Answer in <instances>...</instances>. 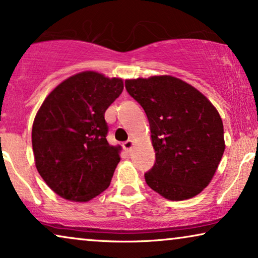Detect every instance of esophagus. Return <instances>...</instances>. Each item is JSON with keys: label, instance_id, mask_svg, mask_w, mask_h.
I'll list each match as a JSON object with an SVG mask.
<instances>
[{"label": "esophagus", "instance_id": "1", "mask_svg": "<svg viewBox=\"0 0 258 258\" xmlns=\"http://www.w3.org/2000/svg\"><path fill=\"white\" fill-rule=\"evenodd\" d=\"M133 146H134V143H133V141H132V140L125 141V142L123 143V148H124V149H125L126 151H130V150H132Z\"/></svg>", "mask_w": 258, "mask_h": 258}]
</instances>
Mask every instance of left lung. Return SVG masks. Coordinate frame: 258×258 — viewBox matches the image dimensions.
I'll return each instance as SVG.
<instances>
[{"mask_svg": "<svg viewBox=\"0 0 258 258\" xmlns=\"http://www.w3.org/2000/svg\"><path fill=\"white\" fill-rule=\"evenodd\" d=\"M146 111L155 149L147 184L167 200H188L213 178L224 153L223 123L211 102L172 76L126 80Z\"/></svg>", "mask_w": 258, "mask_h": 258, "instance_id": "8db88e82", "label": "left lung"}]
</instances>
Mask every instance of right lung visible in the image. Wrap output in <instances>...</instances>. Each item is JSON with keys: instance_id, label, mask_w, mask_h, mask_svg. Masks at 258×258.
<instances>
[{"instance_id": "obj_1", "label": "right lung", "mask_w": 258, "mask_h": 258, "mask_svg": "<svg viewBox=\"0 0 258 258\" xmlns=\"http://www.w3.org/2000/svg\"><path fill=\"white\" fill-rule=\"evenodd\" d=\"M122 91L121 79L83 72L63 81L42 103L31 134L35 164L58 196L87 202L110 184L119 148L108 143L104 112Z\"/></svg>"}]
</instances>
